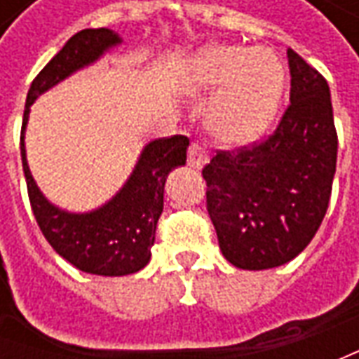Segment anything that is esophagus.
<instances>
[{"label":"esophagus","mask_w":359,"mask_h":359,"mask_svg":"<svg viewBox=\"0 0 359 359\" xmlns=\"http://www.w3.org/2000/svg\"><path fill=\"white\" fill-rule=\"evenodd\" d=\"M210 161V149L205 148L202 142H192L188 148V165L194 169H202L203 165Z\"/></svg>","instance_id":"obj_1"}]
</instances>
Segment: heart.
Returning a JSON list of instances; mask_svg holds the SVG:
<instances>
[{"instance_id": "b5f03b06", "label": "heart", "mask_w": 359, "mask_h": 359, "mask_svg": "<svg viewBox=\"0 0 359 359\" xmlns=\"http://www.w3.org/2000/svg\"><path fill=\"white\" fill-rule=\"evenodd\" d=\"M226 86L208 113L211 133L225 144H244L264 134L277 115L285 69L271 51L215 46L196 57L190 76L194 92Z\"/></svg>"}]
</instances>
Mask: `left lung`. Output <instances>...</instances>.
Returning a JSON list of instances; mask_svg holds the SVG:
<instances>
[{
	"label": "left lung",
	"mask_w": 359,
	"mask_h": 359,
	"mask_svg": "<svg viewBox=\"0 0 359 359\" xmlns=\"http://www.w3.org/2000/svg\"><path fill=\"white\" fill-rule=\"evenodd\" d=\"M290 103L275 130L217 149L202 169L223 256L238 269H271L308 246L323 221L339 136L323 74L288 50Z\"/></svg>",
	"instance_id": "obj_1"
}]
</instances>
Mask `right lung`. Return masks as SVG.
<instances>
[{
    "label": "right lung",
    "instance_id": "1",
    "mask_svg": "<svg viewBox=\"0 0 359 359\" xmlns=\"http://www.w3.org/2000/svg\"><path fill=\"white\" fill-rule=\"evenodd\" d=\"M118 42V36L107 28L76 32L30 84L20 130V157L28 200L46 241L76 269L105 277L130 275L148 265L157 219L163 211L165 180L171 169L187 163L188 138L175 134L149 142L121 192L100 210L79 215L51 205L38 190L25 154V126L30 105L38 95L76 69L95 61Z\"/></svg>",
    "mask_w": 359,
    "mask_h": 359
}]
</instances>
